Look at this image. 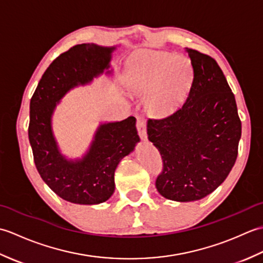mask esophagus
<instances>
[{"label": "esophagus", "instance_id": "esophagus-1", "mask_svg": "<svg viewBox=\"0 0 263 263\" xmlns=\"http://www.w3.org/2000/svg\"><path fill=\"white\" fill-rule=\"evenodd\" d=\"M137 128L138 133L142 140H147V126H146V119L143 116L137 117Z\"/></svg>", "mask_w": 263, "mask_h": 263}]
</instances>
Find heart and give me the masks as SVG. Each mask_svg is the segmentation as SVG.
Here are the masks:
<instances>
[{"label":"heart","instance_id":"obj_1","mask_svg":"<svg viewBox=\"0 0 263 263\" xmlns=\"http://www.w3.org/2000/svg\"><path fill=\"white\" fill-rule=\"evenodd\" d=\"M132 87L150 93L149 108L157 115H168L182 103L191 81V65L183 57L168 52L141 51L130 63Z\"/></svg>","mask_w":263,"mask_h":263}]
</instances>
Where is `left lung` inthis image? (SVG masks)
I'll return each instance as SVG.
<instances>
[{
	"mask_svg": "<svg viewBox=\"0 0 263 263\" xmlns=\"http://www.w3.org/2000/svg\"><path fill=\"white\" fill-rule=\"evenodd\" d=\"M185 51L192 65L185 102L171 115L147 123L149 141L163 159L156 187L178 202L202 199L226 180L242 135L235 96L219 65L209 55Z\"/></svg>",
	"mask_w": 263,
	"mask_h": 263,
	"instance_id": "8db88e82",
	"label": "left lung"
}]
</instances>
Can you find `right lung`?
<instances>
[{
    "mask_svg": "<svg viewBox=\"0 0 263 263\" xmlns=\"http://www.w3.org/2000/svg\"><path fill=\"white\" fill-rule=\"evenodd\" d=\"M114 49L96 44L71 47L48 66L30 100L28 137L36 168L53 192L72 203L98 204L108 200L115 190L117 165L140 141L136 117L104 123L87 154L71 160L60 153L52 131V115L60 100L72 88L87 85L108 69Z\"/></svg>",
    "mask_w": 263,
    "mask_h": 263,
    "instance_id": "right-lung-1",
    "label": "right lung"
}]
</instances>
